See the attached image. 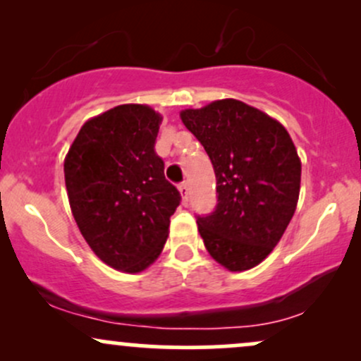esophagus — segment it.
Returning <instances> with one entry per match:
<instances>
[{
  "label": "esophagus",
  "instance_id": "1",
  "mask_svg": "<svg viewBox=\"0 0 361 361\" xmlns=\"http://www.w3.org/2000/svg\"><path fill=\"white\" fill-rule=\"evenodd\" d=\"M178 190H180L181 200H183V204H186V200H188V185L183 181V183L178 185Z\"/></svg>",
  "mask_w": 361,
  "mask_h": 361
}]
</instances>
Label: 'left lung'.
Instances as JSON below:
<instances>
[{
	"label": "left lung",
	"instance_id": "obj_1",
	"mask_svg": "<svg viewBox=\"0 0 361 361\" xmlns=\"http://www.w3.org/2000/svg\"><path fill=\"white\" fill-rule=\"evenodd\" d=\"M217 180V205L198 215L209 255L231 271L259 264L287 229L300 192V159L287 128L246 103L217 100L180 114Z\"/></svg>",
	"mask_w": 361,
	"mask_h": 361
}]
</instances>
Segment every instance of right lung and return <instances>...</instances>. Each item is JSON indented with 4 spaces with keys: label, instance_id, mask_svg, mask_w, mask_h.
<instances>
[{
    "label": "right lung",
    "instance_id": "add662e5",
    "mask_svg": "<svg viewBox=\"0 0 361 361\" xmlns=\"http://www.w3.org/2000/svg\"><path fill=\"white\" fill-rule=\"evenodd\" d=\"M161 120L147 105L115 106L81 127L64 159L74 221L94 255L118 271L154 263L181 202L154 151Z\"/></svg>",
    "mask_w": 361,
    "mask_h": 361
}]
</instances>
